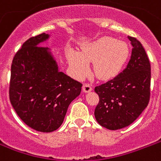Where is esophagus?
Instances as JSON below:
<instances>
[{"label":"esophagus","mask_w":161,"mask_h":161,"mask_svg":"<svg viewBox=\"0 0 161 161\" xmlns=\"http://www.w3.org/2000/svg\"><path fill=\"white\" fill-rule=\"evenodd\" d=\"M92 90V87L90 84L89 83H85V84H83V91L84 93H89Z\"/></svg>","instance_id":"esophagus-1"}]
</instances>
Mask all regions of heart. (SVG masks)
<instances>
[{"instance_id":"obj_1","label":"heart","mask_w":161,"mask_h":161,"mask_svg":"<svg viewBox=\"0 0 161 161\" xmlns=\"http://www.w3.org/2000/svg\"><path fill=\"white\" fill-rule=\"evenodd\" d=\"M129 47L126 42L112 37L104 36L87 44L81 52L67 51V61L74 75L83 78L89 74L93 63L94 74L100 79H110L121 72L129 57Z\"/></svg>"}]
</instances>
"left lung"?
Segmentation results:
<instances>
[{"instance_id":"obj_1","label":"left lung","mask_w":161,"mask_h":161,"mask_svg":"<svg viewBox=\"0 0 161 161\" xmlns=\"http://www.w3.org/2000/svg\"><path fill=\"white\" fill-rule=\"evenodd\" d=\"M132 45L127 67L113 79L94 89L100 101L94 110L98 123L109 130L132 124L147 107L150 95V63L143 45L128 36Z\"/></svg>"}]
</instances>
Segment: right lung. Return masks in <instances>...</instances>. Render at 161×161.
<instances>
[{
    "instance_id": "add662e5",
    "label": "right lung",
    "mask_w": 161,
    "mask_h": 161,
    "mask_svg": "<svg viewBox=\"0 0 161 161\" xmlns=\"http://www.w3.org/2000/svg\"><path fill=\"white\" fill-rule=\"evenodd\" d=\"M50 37L43 33L23 43L11 68L12 107L25 124L42 132L60 127L82 87V83L60 72L51 49L41 46Z\"/></svg>"
}]
</instances>
